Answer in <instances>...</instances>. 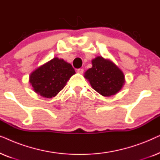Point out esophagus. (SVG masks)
<instances>
[{
  "label": "esophagus",
  "mask_w": 160,
  "mask_h": 160,
  "mask_svg": "<svg viewBox=\"0 0 160 160\" xmlns=\"http://www.w3.org/2000/svg\"><path fill=\"white\" fill-rule=\"evenodd\" d=\"M77 72H78V73L82 74L83 73H84V69H82V68H79V69H78V70H77Z\"/></svg>",
  "instance_id": "1"
}]
</instances>
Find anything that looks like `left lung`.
<instances>
[{"instance_id": "1", "label": "left lung", "mask_w": 160, "mask_h": 160, "mask_svg": "<svg viewBox=\"0 0 160 160\" xmlns=\"http://www.w3.org/2000/svg\"><path fill=\"white\" fill-rule=\"evenodd\" d=\"M92 67L84 73V77L96 92L104 97L114 95L124 84V75L121 70L108 59L101 56L92 60Z\"/></svg>"}]
</instances>
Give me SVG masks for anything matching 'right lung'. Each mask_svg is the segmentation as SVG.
<instances>
[{"label": "right lung", "mask_w": 160, "mask_h": 160, "mask_svg": "<svg viewBox=\"0 0 160 160\" xmlns=\"http://www.w3.org/2000/svg\"><path fill=\"white\" fill-rule=\"evenodd\" d=\"M76 73L70 63L54 58L30 73L29 82L38 95L52 98L64 88L68 81Z\"/></svg>", "instance_id": "right-lung-1"}]
</instances>
